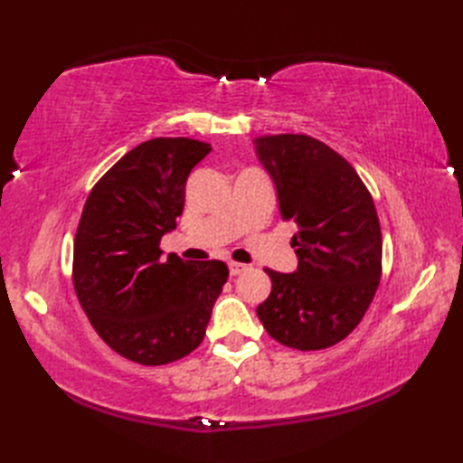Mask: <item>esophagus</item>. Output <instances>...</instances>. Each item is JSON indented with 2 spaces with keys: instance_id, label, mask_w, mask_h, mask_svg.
<instances>
[{
  "instance_id": "1",
  "label": "esophagus",
  "mask_w": 463,
  "mask_h": 463,
  "mask_svg": "<svg viewBox=\"0 0 463 463\" xmlns=\"http://www.w3.org/2000/svg\"><path fill=\"white\" fill-rule=\"evenodd\" d=\"M247 270V264H241V262H229V272L231 277H237V274Z\"/></svg>"
}]
</instances>
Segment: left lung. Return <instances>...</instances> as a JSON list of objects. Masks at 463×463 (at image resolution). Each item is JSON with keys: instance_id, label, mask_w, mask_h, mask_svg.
Segmentation results:
<instances>
[{"instance_id": "obj_1", "label": "left lung", "mask_w": 463, "mask_h": 463, "mask_svg": "<svg viewBox=\"0 0 463 463\" xmlns=\"http://www.w3.org/2000/svg\"><path fill=\"white\" fill-rule=\"evenodd\" d=\"M257 155L277 184L284 221L297 224L298 269L272 280L257 314L270 336L302 352L330 348L358 326L382 277V231L354 166L308 135L260 137Z\"/></svg>"}]
</instances>
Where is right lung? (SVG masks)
Listing matches in <instances>:
<instances>
[{"instance_id":"add662e5","label":"right lung","mask_w":463,"mask_h":463,"mask_svg":"<svg viewBox=\"0 0 463 463\" xmlns=\"http://www.w3.org/2000/svg\"><path fill=\"white\" fill-rule=\"evenodd\" d=\"M211 145L156 137L121 156L87 196L73 242V287L101 340L123 358L161 366L199 348L229 279L221 260L161 259L184 184Z\"/></svg>"}]
</instances>
